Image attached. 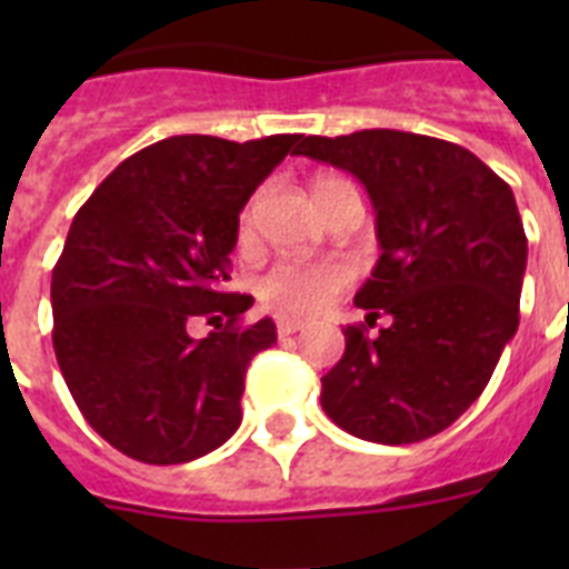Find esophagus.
<instances>
[{"mask_svg": "<svg viewBox=\"0 0 569 569\" xmlns=\"http://www.w3.org/2000/svg\"><path fill=\"white\" fill-rule=\"evenodd\" d=\"M298 330H303L301 319H292V316H283V319H277V333H280V337H292V333H298Z\"/></svg>", "mask_w": 569, "mask_h": 569, "instance_id": "obj_1", "label": "esophagus"}]
</instances>
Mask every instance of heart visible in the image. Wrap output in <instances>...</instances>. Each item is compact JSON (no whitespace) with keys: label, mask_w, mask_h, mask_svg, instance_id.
<instances>
[{"label":"heart","mask_w":569,"mask_h":569,"mask_svg":"<svg viewBox=\"0 0 569 569\" xmlns=\"http://www.w3.org/2000/svg\"><path fill=\"white\" fill-rule=\"evenodd\" d=\"M328 182L339 180H319L316 189ZM250 230H253V203L241 212V236H250ZM348 280L351 271L333 259H289V262H277L259 277V295L274 310L303 316V312L325 310L346 289Z\"/></svg>","instance_id":"obj_1"}]
</instances>
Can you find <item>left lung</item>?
<instances>
[{
  "label": "left lung",
  "mask_w": 569,
  "mask_h": 569,
  "mask_svg": "<svg viewBox=\"0 0 569 569\" xmlns=\"http://www.w3.org/2000/svg\"><path fill=\"white\" fill-rule=\"evenodd\" d=\"M298 156L369 191L380 257L355 303L369 328L389 316L378 337L346 328L321 407L360 440H428L485 392L520 325L529 241L511 186L467 147L398 129L307 136Z\"/></svg>",
  "instance_id": "8db88e82"
}]
</instances>
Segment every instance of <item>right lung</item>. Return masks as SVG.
Segmentation results:
<instances>
[{
	"label": "right lung",
	"instance_id": "1",
	"mask_svg": "<svg viewBox=\"0 0 569 569\" xmlns=\"http://www.w3.org/2000/svg\"><path fill=\"white\" fill-rule=\"evenodd\" d=\"M301 136H173L129 156L76 212L52 268V346L70 396L129 458L189 463L241 425L244 372L277 342L223 292L239 212ZM200 318L216 325L197 340Z\"/></svg>",
	"mask_w": 569,
	"mask_h": 569
}]
</instances>
